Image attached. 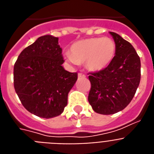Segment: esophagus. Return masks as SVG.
<instances>
[{
	"mask_svg": "<svg viewBox=\"0 0 154 154\" xmlns=\"http://www.w3.org/2000/svg\"><path fill=\"white\" fill-rule=\"evenodd\" d=\"M85 77H86V76H85L84 73H78V78H85Z\"/></svg>",
	"mask_w": 154,
	"mask_h": 154,
	"instance_id": "esophagus-1",
	"label": "esophagus"
}]
</instances>
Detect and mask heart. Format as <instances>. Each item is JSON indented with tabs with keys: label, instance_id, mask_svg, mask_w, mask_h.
<instances>
[{
	"label": "heart",
	"instance_id": "1",
	"mask_svg": "<svg viewBox=\"0 0 154 154\" xmlns=\"http://www.w3.org/2000/svg\"><path fill=\"white\" fill-rule=\"evenodd\" d=\"M116 55V45L110 37H90L75 41L69 48L66 59L73 64L85 63L91 72L106 69Z\"/></svg>",
	"mask_w": 154,
	"mask_h": 154
}]
</instances>
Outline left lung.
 I'll return each instance as SVG.
<instances>
[{"label":"left lung","mask_w":154,"mask_h":154,"mask_svg":"<svg viewBox=\"0 0 154 154\" xmlns=\"http://www.w3.org/2000/svg\"><path fill=\"white\" fill-rule=\"evenodd\" d=\"M116 45V55L106 69L89 76L91 87L88 102L93 110L109 115L128 105L139 87L141 78L140 58L128 41L109 32Z\"/></svg>","instance_id":"8db88e82"}]
</instances>
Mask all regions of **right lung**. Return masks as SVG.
I'll return each instance as SVG.
<instances>
[{"instance_id": "right-lung-1", "label": "right lung", "mask_w": 154, "mask_h": 154, "mask_svg": "<svg viewBox=\"0 0 154 154\" xmlns=\"http://www.w3.org/2000/svg\"><path fill=\"white\" fill-rule=\"evenodd\" d=\"M59 38L38 37L19 55L14 66V87L27 110L42 118L61 114L68 94L77 80V73L66 71Z\"/></svg>"}]
</instances>
